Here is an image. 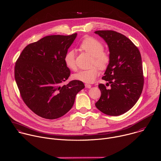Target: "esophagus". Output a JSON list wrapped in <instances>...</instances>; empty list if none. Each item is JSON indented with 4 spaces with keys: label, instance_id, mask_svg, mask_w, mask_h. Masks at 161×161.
Wrapping results in <instances>:
<instances>
[{
    "label": "esophagus",
    "instance_id": "esophagus-1",
    "mask_svg": "<svg viewBox=\"0 0 161 161\" xmlns=\"http://www.w3.org/2000/svg\"><path fill=\"white\" fill-rule=\"evenodd\" d=\"M85 87H86V88H89V89H90V88L91 87V85L88 84H85Z\"/></svg>",
    "mask_w": 161,
    "mask_h": 161
}]
</instances>
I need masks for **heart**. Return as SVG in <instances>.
I'll list each match as a JSON object with an SVG mask.
<instances>
[{
    "instance_id": "heart-1",
    "label": "heart",
    "mask_w": 161,
    "mask_h": 161,
    "mask_svg": "<svg viewBox=\"0 0 161 161\" xmlns=\"http://www.w3.org/2000/svg\"><path fill=\"white\" fill-rule=\"evenodd\" d=\"M80 48L92 56L91 65L88 69L80 70L72 75L74 80L86 83H92L99 74V69H104L109 63L110 58L107 53L103 51L104 47L102 42L93 37H87L80 44ZM76 54L74 50L69 51L64 57L66 66L71 70L76 69ZM96 66H95L94 65Z\"/></svg>"
}]
</instances>
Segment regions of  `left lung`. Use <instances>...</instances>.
<instances>
[{
  "mask_svg": "<svg viewBox=\"0 0 161 161\" xmlns=\"http://www.w3.org/2000/svg\"><path fill=\"white\" fill-rule=\"evenodd\" d=\"M109 49V63L102 79L110 89L98 86L101 96L95 106L105 114L118 116L130 110L142 94L144 77L142 57L138 47L125 36L112 30H98Z\"/></svg>",
  "mask_w": 161,
  "mask_h": 161,
  "instance_id": "left-lung-1",
  "label": "left lung"
}]
</instances>
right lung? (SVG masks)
Instances as JSON below:
<instances>
[{"mask_svg":"<svg viewBox=\"0 0 161 161\" xmlns=\"http://www.w3.org/2000/svg\"><path fill=\"white\" fill-rule=\"evenodd\" d=\"M77 36L44 37L26 46L16 61L14 77L21 98L41 117L55 119L66 114L85 87L77 80L61 86L70 75L64 57Z\"/></svg>","mask_w":161,"mask_h":161,"instance_id":"obj_1","label":"right lung"}]
</instances>
